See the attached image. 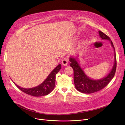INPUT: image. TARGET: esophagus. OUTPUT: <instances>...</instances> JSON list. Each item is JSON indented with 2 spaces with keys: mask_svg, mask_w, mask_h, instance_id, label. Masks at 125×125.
Masks as SVG:
<instances>
[{
  "mask_svg": "<svg viewBox=\"0 0 125 125\" xmlns=\"http://www.w3.org/2000/svg\"><path fill=\"white\" fill-rule=\"evenodd\" d=\"M67 64H68V60H67V59H64V60H62V65H63L64 66H67Z\"/></svg>",
  "mask_w": 125,
  "mask_h": 125,
  "instance_id": "obj_1",
  "label": "esophagus"
}]
</instances>
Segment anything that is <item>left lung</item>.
<instances>
[{
    "instance_id": "left-lung-1",
    "label": "left lung",
    "mask_w": 125,
    "mask_h": 125,
    "mask_svg": "<svg viewBox=\"0 0 125 125\" xmlns=\"http://www.w3.org/2000/svg\"><path fill=\"white\" fill-rule=\"evenodd\" d=\"M100 37L102 39L109 41L111 45L114 49L115 61L113 67L110 73L105 77L99 80H93L89 78L84 73L78 63V56L77 57L71 56L69 61L71 62L70 66L73 68L74 71V83L76 89L80 92L85 94H91L99 91L106 87L115 76L116 68V60L115 49L114 44L110 38L103 32L98 31Z\"/></svg>"
}]
</instances>
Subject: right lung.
<instances>
[{
	"instance_id": "1",
	"label": "right lung",
	"mask_w": 125,
	"mask_h": 125,
	"mask_svg": "<svg viewBox=\"0 0 125 125\" xmlns=\"http://www.w3.org/2000/svg\"><path fill=\"white\" fill-rule=\"evenodd\" d=\"M61 68V64H59L49 74L43 82L34 88L28 89L23 88L18 86L14 82V83L20 90L28 95L35 97H40L47 95L54 90L55 84L56 75L60 71Z\"/></svg>"
}]
</instances>
